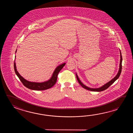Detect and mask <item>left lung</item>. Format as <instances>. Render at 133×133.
Masks as SVG:
<instances>
[{
	"label": "left lung",
	"mask_w": 133,
	"mask_h": 133,
	"mask_svg": "<svg viewBox=\"0 0 133 133\" xmlns=\"http://www.w3.org/2000/svg\"><path fill=\"white\" fill-rule=\"evenodd\" d=\"M120 64H119V68L118 72V73L117 74V75H116V76L114 78L112 79V80H111L110 81H109V82H108L107 83H106L105 85H102V87H100L99 88H89V87L85 85L84 84H83L82 83L81 81L80 80V79L78 78V76L77 75V74L76 73V78H77L78 82L80 84V85H81L84 88L86 89H87L88 90L94 91V92H101V91H103L105 90V89H107L108 88H109L110 86L111 85L113 84L115 81H116L117 79L120 76L121 73L122 57L121 52L120 50Z\"/></svg>",
	"instance_id": "obj_1"
}]
</instances>
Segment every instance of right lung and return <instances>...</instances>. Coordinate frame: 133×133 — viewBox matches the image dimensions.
I'll list each match as a JSON object with an SVG mask.
<instances>
[{"label": "right lung", "mask_w": 133, "mask_h": 133, "mask_svg": "<svg viewBox=\"0 0 133 133\" xmlns=\"http://www.w3.org/2000/svg\"><path fill=\"white\" fill-rule=\"evenodd\" d=\"M17 50H16V53L17 52ZM15 59H16V56H15ZM65 65V63H64L57 66L55 69L51 78L48 81L41 82V83L30 82L26 80L24 77H23L17 71L16 65V63H15V60L14 64V67L15 72L16 73V74L17 75L18 77L22 83L23 85L26 88H28V89H30L34 90H44L52 88L56 84V83L57 82L58 74Z\"/></svg>", "instance_id": "right-lung-1"}]
</instances>
